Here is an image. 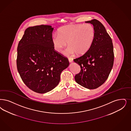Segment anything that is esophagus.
<instances>
[{"mask_svg": "<svg viewBox=\"0 0 131 131\" xmlns=\"http://www.w3.org/2000/svg\"><path fill=\"white\" fill-rule=\"evenodd\" d=\"M69 61L70 62H72L73 61V58H69Z\"/></svg>", "mask_w": 131, "mask_h": 131, "instance_id": "obj_1", "label": "esophagus"}]
</instances>
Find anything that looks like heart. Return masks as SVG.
<instances>
[{
    "instance_id": "1",
    "label": "heart",
    "mask_w": 131,
    "mask_h": 131,
    "mask_svg": "<svg viewBox=\"0 0 131 131\" xmlns=\"http://www.w3.org/2000/svg\"><path fill=\"white\" fill-rule=\"evenodd\" d=\"M58 35H53L52 38L54 49L61 52L67 45L66 51L67 55L75 52L81 56L87 52L94 41L95 30L91 24H72L62 27L58 30Z\"/></svg>"
}]
</instances>
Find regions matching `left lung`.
I'll list each match as a JSON object with an SVG mask.
<instances>
[{
	"mask_svg": "<svg viewBox=\"0 0 131 131\" xmlns=\"http://www.w3.org/2000/svg\"><path fill=\"white\" fill-rule=\"evenodd\" d=\"M93 25L95 37L89 51L73 59L80 66L75 81L86 88L99 87L107 79L113 68L114 53L112 40L105 28L100 21L94 19L85 22Z\"/></svg>",
	"mask_w": 131,
	"mask_h": 131,
	"instance_id": "left-lung-1",
	"label": "left lung"
}]
</instances>
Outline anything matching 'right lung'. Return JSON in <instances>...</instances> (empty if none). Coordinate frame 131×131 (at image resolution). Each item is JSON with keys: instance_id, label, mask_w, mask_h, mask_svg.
I'll return each mask as SVG.
<instances>
[{"instance_id": "add662e5", "label": "right lung", "mask_w": 131, "mask_h": 131, "mask_svg": "<svg viewBox=\"0 0 131 131\" xmlns=\"http://www.w3.org/2000/svg\"><path fill=\"white\" fill-rule=\"evenodd\" d=\"M53 30L49 25L29 27L17 46V71L24 84L37 93L54 89L69 65L68 58L54 49Z\"/></svg>"}]
</instances>
